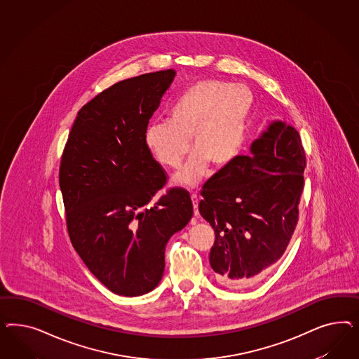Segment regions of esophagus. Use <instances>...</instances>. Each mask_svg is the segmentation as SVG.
Returning <instances> with one entry per match:
<instances>
[{"label": "esophagus", "instance_id": "34e87169", "mask_svg": "<svg viewBox=\"0 0 359 359\" xmlns=\"http://www.w3.org/2000/svg\"><path fill=\"white\" fill-rule=\"evenodd\" d=\"M191 200H192V205H194V210H195V216H197V213H198V197L194 194L191 196Z\"/></svg>", "mask_w": 359, "mask_h": 359}]
</instances>
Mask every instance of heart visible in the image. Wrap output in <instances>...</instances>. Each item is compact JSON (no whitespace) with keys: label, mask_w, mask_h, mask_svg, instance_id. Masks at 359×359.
<instances>
[{"label":"heart","mask_w":359,"mask_h":359,"mask_svg":"<svg viewBox=\"0 0 359 359\" xmlns=\"http://www.w3.org/2000/svg\"><path fill=\"white\" fill-rule=\"evenodd\" d=\"M255 105L250 88L228 81L203 80L175 101L171 118L152 121L144 130V144L159 163L177 168L191 147L194 152L175 184L192 188L212 164L224 170L242 151Z\"/></svg>","instance_id":"b5f03b06"}]
</instances>
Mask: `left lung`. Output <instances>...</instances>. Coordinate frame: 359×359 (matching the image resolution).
<instances>
[{"label": "left lung", "mask_w": 359, "mask_h": 359, "mask_svg": "<svg viewBox=\"0 0 359 359\" xmlns=\"http://www.w3.org/2000/svg\"><path fill=\"white\" fill-rule=\"evenodd\" d=\"M305 152L297 130L273 121L203 187L198 212L215 229L209 262L229 288L249 285L284 254L299 219Z\"/></svg>", "instance_id": "1"}]
</instances>
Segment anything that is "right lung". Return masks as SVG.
Returning <instances> with one entry per match:
<instances>
[{
  "label": "right lung",
  "mask_w": 359,
  "mask_h": 359,
  "mask_svg": "<svg viewBox=\"0 0 359 359\" xmlns=\"http://www.w3.org/2000/svg\"><path fill=\"white\" fill-rule=\"evenodd\" d=\"M175 75L144 74L98 93L79 110L60 162L72 246L121 296H141L159 284L165 245L194 215L183 188L147 207L167 176L144 144V130Z\"/></svg>",
  "instance_id": "right-lung-1"
}]
</instances>
